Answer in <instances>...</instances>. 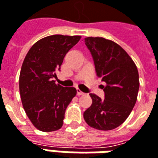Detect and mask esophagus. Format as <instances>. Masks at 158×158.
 Returning a JSON list of instances; mask_svg holds the SVG:
<instances>
[{
  "mask_svg": "<svg viewBox=\"0 0 158 158\" xmlns=\"http://www.w3.org/2000/svg\"><path fill=\"white\" fill-rule=\"evenodd\" d=\"M84 94H85V93H84L83 91H81L79 89H77V95H78V96H82V95Z\"/></svg>",
  "mask_w": 158,
  "mask_h": 158,
  "instance_id": "1",
  "label": "esophagus"
}]
</instances>
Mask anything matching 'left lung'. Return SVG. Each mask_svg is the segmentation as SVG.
I'll return each instance as SVG.
<instances>
[{
    "label": "left lung",
    "mask_w": 158,
    "mask_h": 158,
    "mask_svg": "<svg viewBox=\"0 0 158 158\" xmlns=\"http://www.w3.org/2000/svg\"><path fill=\"white\" fill-rule=\"evenodd\" d=\"M85 44L94 60L104 99L90 93L92 103L84 112L88 125L98 130H112L121 125L135 105L139 88L135 63L121 46L103 37H85Z\"/></svg>",
    "instance_id": "obj_1"
}]
</instances>
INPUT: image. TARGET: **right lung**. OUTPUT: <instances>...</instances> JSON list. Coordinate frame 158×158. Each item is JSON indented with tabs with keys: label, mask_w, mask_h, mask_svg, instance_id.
Returning <instances> with one entry per match:
<instances>
[{
	"label": "right lung",
	"mask_w": 158,
	"mask_h": 158,
	"mask_svg": "<svg viewBox=\"0 0 158 158\" xmlns=\"http://www.w3.org/2000/svg\"><path fill=\"white\" fill-rule=\"evenodd\" d=\"M80 36L52 35L32 45L25 56L19 74L23 108L33 126L42 132H54L63 125L65 111L77 90L53 80L66 54Z\"/></svg>",
	"instance_id": "right-lung-1"
}]
</instances>
